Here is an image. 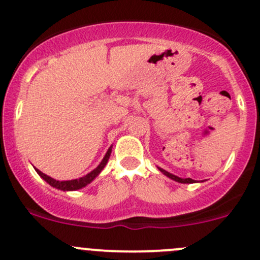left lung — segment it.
<instances>
[{"mask_svg":"<svg viewBox=\"0 0 260 260\" xmlns=\"http://www.w3.org/2000/svg\"><path fill=\"white\" fill-rule=\"evenodd\" d=\"M159 171H161L162 174H164V175H166L167 177H170V179H172V180L177 181V182H181V183H192V182H195V181H193L192 179H181V177L175 176V175L170 174V172L165 171V170H162V169H159Z\"/></svg>","mask_w":260,"mask_h":260,"instance_id":"obj_1","label":"left lung"}]
</instances>
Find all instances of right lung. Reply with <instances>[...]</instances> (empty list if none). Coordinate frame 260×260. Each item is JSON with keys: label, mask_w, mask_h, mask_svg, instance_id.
<instances>
[{"label": "right lung", "mask_w": 260, "mask_h": 260, "mask_svg": "<svg viewBox=\"0 0 260 260\" xmlns=\"http://www.w3.org/2000/svg\"><path fill=\"white\" fill-rule=\"evenodd\" d=\"M111 152H112V147L108 149V152H107L106 156H104L103 161H102L101 164H99V166L96 167L95 170H93V171H91L90 174H88V175H86V176H84V177H80V179H78V180L56 181V180L51 179V177L48 176V175H45V174H43V172H41V171H39L38 169H35V170H36V172H38V174L40 175V176L43 177V179L49 183V185L52 186V187H56V188H59V190H62V191L79 190V188L84 187V186H86V185H88V183H90L91 181H93L96 176H98L99 174H101V171L104 169V166H106V165H107V162H108L109 156H111Z\"/></svg>", "instance_id": "obj_1"}]
</instances>
